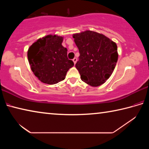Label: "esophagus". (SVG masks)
I'll list each match as a JSON object with an SVG mask.
<instances>
[{
	"label": "esophagus",
	"instance_id": "obj_1",
	"mask_svg": "<svg viewBox=\"0 0 149 149\" xmlns=\"http://www.w3.org/2000/svg\"><path fill=\"white\" fill-rule=\"evenodd\" d=\"M77 58H74V59H73V62H74V64H76V62H77Z\"/></svg>",
	"mask_w": 149,
	"mask_h": 149
}]
</instances>
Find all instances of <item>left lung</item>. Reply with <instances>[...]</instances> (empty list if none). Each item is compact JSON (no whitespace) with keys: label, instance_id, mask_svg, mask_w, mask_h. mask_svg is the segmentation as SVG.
<instances>
[{"label":"left lung","instance_id":"8db88e82","mask_svg":"<svg viewBox=\"0 0 149 149\" xmlns=\"http://www.w3.org/2000/svg\"><path fill=\"white\" fill-rule=\"evenodd\" d=\"M80 56L75 64L81 79L92 87L106 82L118 58L117 45L99 33L87 30L73 35Z\"/></svg>","mask_w":149,"mask_h":149}]
</instances>
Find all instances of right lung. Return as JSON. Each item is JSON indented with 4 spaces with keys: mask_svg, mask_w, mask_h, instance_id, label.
<instances>
[{
    "mask_svg": "<svg viewBox=\"0 0 149 149\" xmlns=\"http://www.w3.org/2000/svg\"><path fill=\"white\" fill-rule=\"evenodd\" d=\"M64 37L48 35L37 39L29 47L27 58L30 67L39 80L49 85L64 80L74 62L67 56L66 48L62 46Z\"/></svg>",
    "mask_w": 149,
    "mask_h": 149,
    "instance_id": "add662e5",
    "label": "right lung"
}]
</instances>
